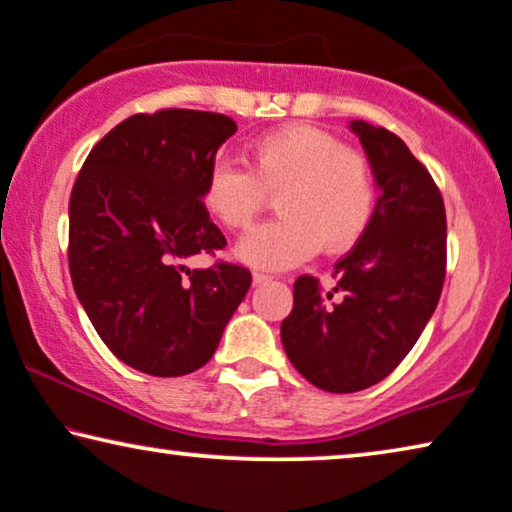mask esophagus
Here are the masks:
<instances>
[{"label": "esophagus", "mask_w": 512, "mask_h": 512, "mask_svg": "<svg viewBox=\"0 0 512 512\" xmlns=\"http://www.w3.org/2000/svg\"><path fill=\"white\" fill-rule=\"evenodd\" d=\"M273 278L266 276V273H253V285H266V282H271Z\"/></svg>", "instance_id": "34e87169"}]
</instances>
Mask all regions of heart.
<instances>
[{"mask_svg":"<svg viewBox=\"0 0 512 512\" xmlns=\"http://www.w3.org/2000/svg\"><path fill=\"white\" fill-rule=\"evenodd\" d=\"M377 195L370 158L315 126L259 137L250 170L216 160L202 186L204 209L234 232L248 230L278 197L280 218L257 227L236 248L241 262L269 271L299 266L319 248L345 253L356 246L375 216Z\"/></svg>","mask_w":512,"mask_h":512,"instance_id":"obj_1","label":"heart"}]
</instances>
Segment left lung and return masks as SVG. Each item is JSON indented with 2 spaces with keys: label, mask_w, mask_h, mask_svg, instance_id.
Returning <instances> with one entry per match:
<instances>
[{
  "label": "left lung",
  "mask_w": 512,
  "mask_h": 512,
  "mask_svg": "<svg viewBox=\"0 0 512 512\" xmlns=\"http://www.w3.org/2000/svg\"><path fill=\"white\" fill-rule=\"evenodd\" d=\"M349 128L377 174L368 230L333 266L335 285L294 282L280 326L285 354L322 391L356 393L398 368L437 308L446 278V209L437 183L398 135L368 121Z\"/></svg>",
  "instance_id": "8db88e82"
}]
</instances>
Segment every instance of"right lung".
<instances>
[{
    "instance_id": "right-lung-1",
    "label": "right lung",
    "mask_w": 512,
    "mask_h": 512,
    "mask_svg": "<svg viewBox=\"0 0 512 512\" xmlns=\"http://www.w3.org/2000/svg\"><path fill=\"white\" fill-rule=\"evenodd\" d=\"M236 124L216 112L133 114L89 151L68 202V269L96 333L131 368L188 375L216 352L248 269L183 259L225 248L202 202Z\"/></svg>"
}]
</instances>
